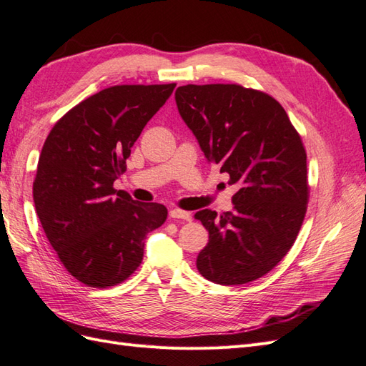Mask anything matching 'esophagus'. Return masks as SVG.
<instances>
[{
    "label": "esophagus",
    "mask_w": 366,
    "mask_h": 366,
    "mask_svg": "<svg viewBox=\"0 0 366 366\" xmlns=\"http://www.w3.org/2000/svg\"><path fill=\"white\" fill-rule=\"evenodd\" d=\"M169 217L174 218V219H184V221L192 219V215L189 212H186V210H182V209H171Z\"/></svg>",
    "instance_id": "34e87169"
}]
</instances>
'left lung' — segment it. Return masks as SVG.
I'll list each match as a JSON object with an SVG mask.
<instances>
[{"label":"left lung","instance_id":"obj_1","mask_svg":"<svg viewBox=\"0 0 366 366\" xmlns=\"http://www.w3.org/2000/svg\"><path fill=\"white\" fill-rule=\"evenodd\" d=\"M175 102L207 162L239 184L234 210L195 214L209 232L197 269L219 285L258 280L292 249L307 212L301 136L278 101L237 84L183 85Z\"/></svg>","mask_w":366,"mask_h":366}]
</instances>
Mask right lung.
<instances>
[{"mask_svg":"<svg viewBox=\"0 0 366 366\" xmlns=\"http://www.w3.org/2000/svg\"><path fill=\"white\" fill-rule=\"evenodd\" d=\"M175 84L116 85L64 114L44 143L33 202L64 267L96 289L129 278L143 259L145 238L168 210L139 203L113 183L145 125Z\"/></svg>","mask_w":366,"mask_h":366,"instance_id":"add662e5","label":"right lung"}]
</instances>
